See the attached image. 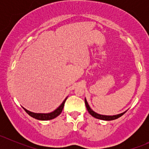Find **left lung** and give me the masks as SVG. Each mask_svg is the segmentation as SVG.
Returning <instances> with one entry per match:
<instances>
[{
	"label": "left lung",
	"mask_w": 149,
	"mask_h": 149,
	"mask_svg": "<svg viewBox=\"0 0 149 149\" xmlns=\"http://www.w3.org/2000/svg\"><path fill=\"white\" fill-rule=\"evenodd\" d=\"M85 104H86V107L87 110H88V113H89L90 115H92L94 118H97V119L103 120H113L118 119V118H120V117H121L122 115H123L125 113V112H123V113H121V114H119V115H112V116H108V115H100V114L96 113L95 112H94V111H93L92 109L90 108L89 105H88V102H87V101L86 99H85Z\"/></svg>",
	"instance_id": "8db88e82"
}]
</instances>
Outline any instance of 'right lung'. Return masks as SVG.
<instances>
[{
    "instance_id": "right-lung-1",
    "label": "right lung",
    "mask_w": 149,
    "mask_h": 149,
    "mask_svg": "<svg viewBox=\"0 0 149 149\" xmlns=\"http://www.w3.org/2000/svg\"><path fill=\"white\" fill-rule=\"evenodd\" d=\"M66 100H67V98L63 102V103L60 105L59 107L57 108L55 111H53L52 112H50V113H47V114L34 113V112H29V111H28L27 109H24H24L26 111V112L29 115H30L31 117H32V118H35V119L37 120H52V119H54V118H55L56 117H58V115L61 113L63 109V107H64V104H65Z\"/></svg>"
}]
</instances>
